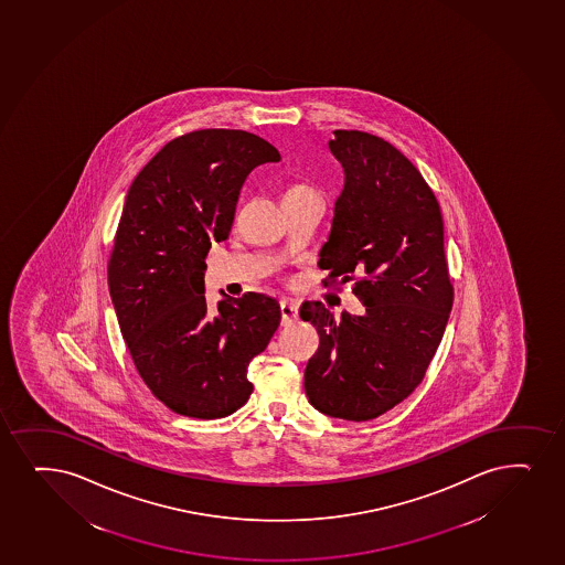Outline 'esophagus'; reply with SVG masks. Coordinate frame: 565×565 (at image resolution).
I'll return each mask as SVG.
<instances>
[{
    "mask_svg": "<svg viewBox=\"0 0 565 565\" xmlns=\"http://www.w3.org/2000/svg\"><path fill=\"white\" fill-rule=\"evenodd\" d=\"M279 312H281V326H291L299 319V305L292 300H281Z\"/></svg>",
    "mask_w": 565,
    "mask_h": 565,
    "instance_id": "obj_1",
    "label": "esophagus"
}]
</instances>
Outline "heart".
<instances>
[{
	"mask_svg": "<svg viewBox=\"0 0 565 565\" xmlns=\"http://www.w3.org/2000/svg\"><path fill=\"white\" fill-rule=\"evenodd\" d=\"M316 189L310 185H306V183H291V185L287 186L286 193H284V199L287 196H292V194H302V193H313Z\"/></svg>",
	"mask_w": 565,
	"mask_h": 565,
	"instance_id": "b5f03b06",
	"label": "heart"
}]
</instances>
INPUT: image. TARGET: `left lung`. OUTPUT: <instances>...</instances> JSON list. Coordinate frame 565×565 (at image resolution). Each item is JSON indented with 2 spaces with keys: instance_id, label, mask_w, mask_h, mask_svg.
Wrapping results in <instances>:
<instances>
[{
  "instance_id": "left-lung-1",
  "label": "left lung",
  "mask_w": 565,
  "mask_h": 565,
  "mask_svg": "<svg viewBox=\"0 0 565 565\" xmlns=\"http://www.w3.org/2000/svg\"><path fill=\"white\" fill-rule=\"evenodd\" d=\"M344 191L319 253L326 287L352 284L365 312L334 319L306 300L319 334L305 390L316 411L366 422L392 411L424 380L454 305L443 215L431 186L398 149L361 130H334Z\"/></svg>"
}]
</instances>
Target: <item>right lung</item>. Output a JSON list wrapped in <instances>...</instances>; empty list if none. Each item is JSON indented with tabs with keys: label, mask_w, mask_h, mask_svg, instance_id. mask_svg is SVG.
Segmentation results:
<instances>
[{
	"label": "right lung",
	"mask_w": 565,
	"mask_h": 565,
	"mask_svg": "<svg viewBox=\"0 0 565 565\" xmlns=\"http://www.w3.org/2000/svg\"><path fill=\"white\" fill-rule=\"evenodd\" d=\"M278 160L246 130H194L168 141L128 189L107 284L141 380L181 416L225 418L246 405L247 366L278 329L266 295L215 308L204 297L207 253L228 238L247 173Z\"/></svg>",
	"instance_id": "add662e5"
}]
</instances>
